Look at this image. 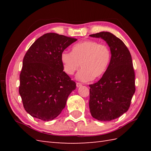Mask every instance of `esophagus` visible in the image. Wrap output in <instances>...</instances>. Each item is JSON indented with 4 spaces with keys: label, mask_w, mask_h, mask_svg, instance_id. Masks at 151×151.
Instances as JSON below:
<instances>
[{
    "label": "esophagus",
    "mask_w": 151,
    "mask_h": 151,
    "mask_svg": "<svg viewBox=\"0 0 151 151\" xmlns=\"http://www.w3.org/2000/svg\"><path fill=\"white\" fill-rule=\"evenodd\" d=\"M81 86H82V84H81V83H78V82L76 83V87L80 88V87H81Z\"/></svg>",
    "instance_id": "esophagus-1"
}]
</instances>
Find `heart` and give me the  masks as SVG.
Returning a JSON list of instances; mask_svg holds the SVG:
<instances>
[{
	"instance_id": "obj_1",
	"label": "heart",
	"mask_w": 151,
	"mask_h": 151,
	"mask_svg": "<svg viewBox=\"0 0 151 151\" xmlns=\"http://www.w3.org/2000/svg\"><path fill=\"white\" fill-rule=\"evenodd\" d=\"M110 60L109 47L94 40L78 43L72 47L71 52L64 51L61 54V62L67 75H73L81 65L82 69L76 78L83 82L101 78L106 71Z\"/></svg>"
}]
</instances>
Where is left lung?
<instances>
[{
	"instance_id": "obj_1",
	"label": "left lung",
	"mask_w": 151,
	"mask_h": 151,
	"mask_svg": "<svg viewBox=\"0 0 151 151\" xmlns=\"http://www.w3.org/2000/svg\"><path fill=\"white\" fill-rule=\"evenodd\" d=\"M101 38L110 47L111 60L99 81L90 84L89 106L92 117L101 121L115 119L127 112L135 93L132 56L119 38L108 32L89 35Z\"/></svg>"
}]
</instances>
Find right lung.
Wrapping results in <instances>:
<instances>
[{
    "label": "right lung",
    "mask_w": 151,
    "mask_h": 151,
    "mask_svg": "<svg viewBox=\"0 0 151 151\" xmlns=\"http://www.w3.org/2000/svg\"><path fill=\"white\" fill-rule=\"evenodd\" d=\"M77 40L56 33L38 38L25 54L20 74V94L31 116L45 121L59 115L76 83L63 71L61 54Z\"/></svg>",
    "instance_id": "obj_1"
}]
</instances>
